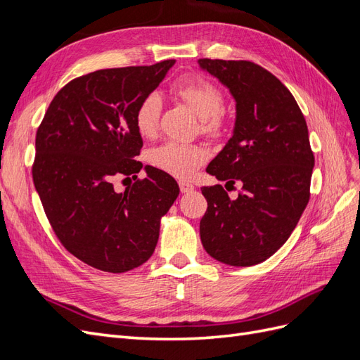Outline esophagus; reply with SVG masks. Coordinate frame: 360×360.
Wrapping results in <instances>:
<instances>
[{
    "instance_id": "34e87169",
    "label": "esophagus",
    "mask_w": 360,
    "mask_h": 360,
    "mask_svg": "<svg viewBox=\"0 0 360 360\" xmlns=\"http://www.w3.org/2000/svg\"><path fill=\"white\" fill-rule=\"evenodd\" d=\"M179 186H180L181 193H188V192H192V191L195 189L193 184L189 183V181H186V180H180V181H179Z\"/></svg>"
}]
</instances>
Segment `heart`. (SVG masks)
I'll use <instances>...</instances> for the list:
<instances>
[{
    "label": "heart",
    "mask_w": 360,
    "mask_h": 360,
    "mask_svg": "<svg viewBox=\"0 0 360 360\" xmlns=\"http://www.w3.org/2000/svg\"><path fill=\"white\" fill-rule=\"evenodd\" d=\"M171 91L201 117V130L209 136H222L225 132L224 93L214 82L200 75H184L171 85ZM159 96L151 93L139 102L135 111V126L141 136L156 134L160 115ZM209 158V151L201 144L167 141L150 151L148 160L155 168L177 179L192 177Z\"/></svg>",
    "instance_id": "b5f03b06"
}]
</instances>
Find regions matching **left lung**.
Instances as JSON below:
<instances>
[{"mask_svg": "<svg viewBox=\"0 0 360 360\" xmlns=\"http://www.w3.org/2000/svg\"><path fill=\"white\" fill-rule=\"evenodd\" d=\"M198 63L237 102L234 134L205 171L226 184L242 183L237 198L221 184L201 188L207 200L201 242L221 263L254 266L288 240L309 201L314 153L307 120L287 86L258 64Z\"/></svg>", "mask_w": 360, "mask_h": 360, "instance_id": "8db88e82", "label": "left lung"}]
</instances>
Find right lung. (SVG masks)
<instances>
[{
    "label": "right lung",
    "instance_id": "add662e5",
    "mask_svg": "<svg viewBox=\"0 0 360 360\" xmlns=\"http://www.w3.org/2000/svg\"><path fill=\"white\" fill-rule=\"evenodd\" d=\"M176 60L102 69L72 79L53 97L36 134L32 181L53 233L82 263L123 274L153 255L160 217L179 197L169 174L147 176L115 192L117 176H134L143 138L139 102Z\"/></svg>",
    "mask_w": 360,
    "mask_h": 360
}]
</instances>
